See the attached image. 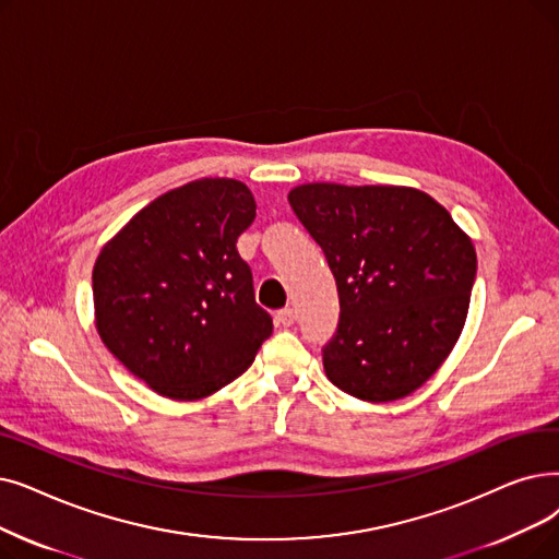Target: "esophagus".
Wrapping results in <instances>:
<instances>
[{"label": "esophagus", "instance_id": "1", "mask_svg": "<svg viewBox=\"0 0 559 559\" xmlns=\"http://www.w3.org/2000/svg\"><path fill=\"white\" fill-rule=\"evenodd\" d=\"M295 320H297V312H295L293 308H283V310L276 312V322H278L281 326H293Z\"/></svg>", "mask_w": 559, "mask_h": 559}]
</instances>
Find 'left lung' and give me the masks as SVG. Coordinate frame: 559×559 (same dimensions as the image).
Segmentation results:
<instances>
[{
	"mask_svg": "<svg viewBox=\"0 0 559 559\" xmlns=\"http://www.w3.org/2000/svg\"><path fill=\"white\" fill-rule=\"evenodd\" d=\"M287 201L337 285L329 381L362 402L411 395L443 366L466 324L473 239L414 187L308 182Z\"/></svg>",
	"mask_w": 559,
	"mask_h": 559,
	"instance_id": "left-lung-1",
	"label": "left lung"
}]
</instances>
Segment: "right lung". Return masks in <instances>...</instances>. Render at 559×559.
Listing matches in <instances>:
<instances>
[{"instance_id": "obj_1", "label": "right lung", "mask_w": 559, "mask_h": 559, "mask_svg": "<svg viewBox=\"0 0 559 559\" xmlns=\"http://www.w3.org/2000/svg\"><path fill=\"white\" fill-rule=\"evenodd\" d=\"M253 219L245 182L201 178L162 193L100 249L95 329L157 395L193 402L222 391L272 335L235 247Z\"/></svg>"}]
</instances>
